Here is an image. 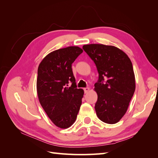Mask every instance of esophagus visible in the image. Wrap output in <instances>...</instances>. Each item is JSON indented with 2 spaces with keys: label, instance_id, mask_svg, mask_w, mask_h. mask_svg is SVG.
Listing matches in <instances>:
<instances>
[{
  "label": "esophagus",
  "instance_id": "esophagus-1",
  "mask_svg": "<svg viewBox=\"0 0 158 158\" xmlns=\"http://www.w3.org/2000/svg\"><path fill=\"white\" fill-rule=\"evenodd\" d=\"M84 93L86 94V93H88V92H89V88L88 87L85 88H84Z\"/></svg>",
  "mask_w": 158,
  "mask_h": 158
}]
</instances>
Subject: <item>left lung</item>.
Segmentation results:
<instances>
[{"mask_svg": "<svg viewBox=\"0 0 158 158\" xmlns=\"http://www.w3.org/2000/svg\"><path fill=\"white\" fill-rule=\"evenodd\" d=\"M84 51L99 73L95 90L98 118L108 124L118 122L127 111L135 91V77L128 56L117 47L102 44L85 45Z\"/></svg>", "mask_w": 158, "mask_h": 158, "instance_id": "obj_1", "label": "left lung"}]
</instances>
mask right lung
Returning a JSON list of instances; mask_svg holds the SVG:
<instances>
[{
    "instance_id": "1",
    "label": "right lung",
    "mask_w": 158,
    "mask_h": 158,
    "mask_svg": "<svg viewBox=\"0 0 158 158\" xmlns=\"http://www.w3.org/2000/svg\"><path fill=\"white\" fill-rule=\"evenodd\" d=\"M82 52L76 46L56 50L47 55L38 67V98L51 121L61 128L75 122L82 104L84 90L77 88L72 64Z\"/></svg>"
}]
</instances>
